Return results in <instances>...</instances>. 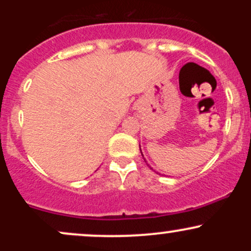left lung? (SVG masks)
Listing matches in <instances>:
<instances>
[{"instance_id":"1","label":"left lung","mask_w":251,"mask_h":251,"mask_svg":"<svg viewBox=\"0 0 251 251\" xmlns=\"http://www.w3.org/2000/svg\"><path fill=\"white\" fill-rule=\"evenodd\" d=\"M140 152H142V150H140ZM143 154V153H142ZM143 157H144V155H143ZM144 160H145V159H144Z\"/></svg>"}]
</instances>
